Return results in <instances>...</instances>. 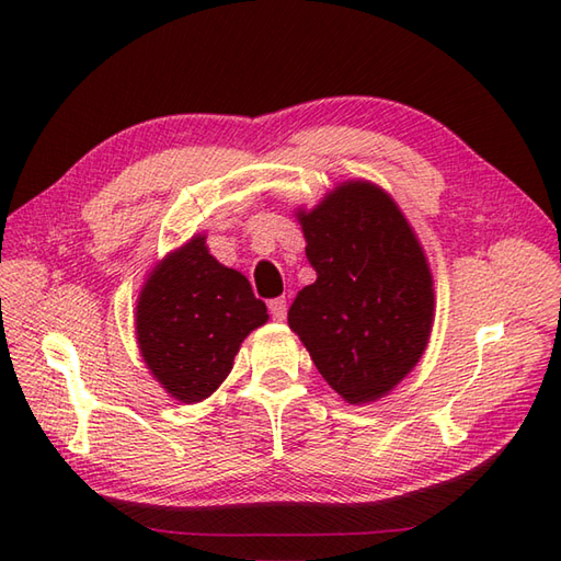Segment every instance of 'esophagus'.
I'll list each match as a JSON object with an SVG mask.
<instances>
[{
    "instance_id": "esophagus-1",
    "label": "esophagus",
    "mask_w": 561,
    "mask_h": 561,
    "mask_svg": "<svg viewBox=\"0 0 561 561\" xmlns=\"http://www.w3.org/2000/svg\"><path fill=\"white\" fill-rule=\"evenodd\" d=\"M270 313H272L274 320L287 318V299H284V296H279V299H272L270 301Z\"/></svg>"
}]
</instances>
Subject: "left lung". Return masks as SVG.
Masks as SVG:
<instances>
[{
	"mask_svg": "<svg viewBox=\"0 0 561 561\" xmlns=\"http://www.w3.org/2000/svg\"><path fill=\"white\" fill-rule=\"evenodd\" d=\"M316 282L289 328L350 404L386 398L420 364L434 325V277L398 202L371 181H344L296 209Z\"/></svg>",
	"mask_w": 561,
	"mask_h": 561,
	"instance_id": "left-lung-1",
	"label": "left lung"
}]
</instances>
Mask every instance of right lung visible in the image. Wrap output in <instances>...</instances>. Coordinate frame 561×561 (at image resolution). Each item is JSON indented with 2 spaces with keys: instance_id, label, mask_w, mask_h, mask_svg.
Segmentation results:
<instances>
[{
  "instance_id": "add662e5",
  "label": "right lung",
  "mask_w": 561,
  "mask_h": 561,
  "mask_svg": "<svg viewBox=\"0 0 561 561\" xmlns=\"http://www.w3.org/2000/svg\"><path fill=\"white\" fill-rule=\"evenodd\" d=\"M267 318L250 282L209 255L207 236L195 233L147 274L135 332L151 376L173 400L193 404L224 383L241 342Z\"/></svg>"
}]
</instances>
